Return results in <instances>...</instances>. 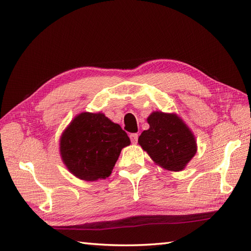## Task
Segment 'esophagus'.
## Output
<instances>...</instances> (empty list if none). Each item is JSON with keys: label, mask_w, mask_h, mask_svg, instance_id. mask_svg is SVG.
I'll return each instance as SVG.
<instances>
[{"label": "esophagus", "mask_w": 251, "mask_h": 251, "mask_svg": "<svg viewBox=\"0 0 251 251\" xmlns=\"http://www.w3.org/2000/svg\"><path fill=\"white\" fill-rule=\"evenodd\" d=\"M138 134H136V132H134V134H130L129 135V137H130V140H131V142L132 143H136L137 141H138Z\"/></svg>", "instance_id": "obj_1"}]
</instances>
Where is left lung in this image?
<instances>
[{
	"mask_svg": "<svg viewBox=\"0 0 251 251\" xmlns=\"http://www.w3.org/2000/svg\"><path fill=\"white\" fill-rule=\"evenodd\" d=\"M150 128L143 130L138 143L159 166L179 172L195 155V137L178 115L153 112L148 117Z\"/></svg>",
	"mask_w": 251,
	"mask_h": 251,
	"instance_id": "left-lung-1",
	"label": "left lung"
}]
</instances>
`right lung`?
I'll return each instance as SVG.
<instances>
[{
  "label": "right lung",
  "instance_id": "1",
  "mask_svg": "<svg viewBox=\"0 0 251 251\" xmlns=\"http://www.w3.org/2000/svg\"><path fill=\"white\" fill-rule=\"evenodd\" d=\"M129 137L103 113L78 114L60 138L63 163L75 177L85 181L105 179L112 173Z\"/></svg>",
  "mask_w": 251,
  "mask_h": 251
}]
</instances>
